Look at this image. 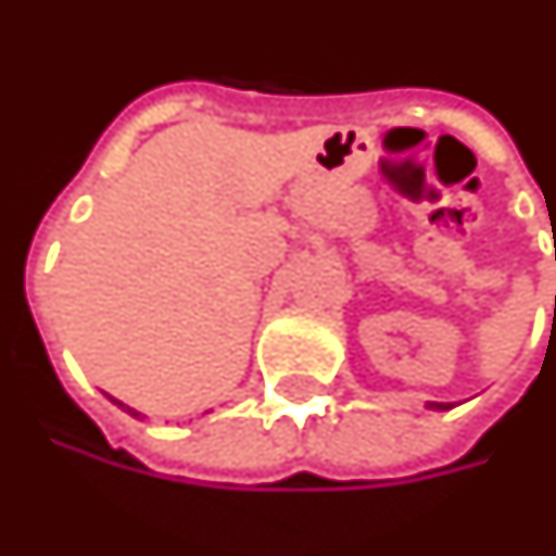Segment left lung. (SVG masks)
Listing matches in <instances>:
<instances>
[{
  "label": "left lung",
  "instance_id": "left-lung-1",
  "mask_svg": "<svg viewBox=\"0 0 556 556\" xmlns=\"http://www.w3.org/2000/svg\"><path fill=\"white\" fill-rule=\"evenodd\" d=\"M427 409H452V403H427Z\"/></svg>",
  "mask_w": 556,
  "mask_h": 556
}]
</instances>
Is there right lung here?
Masks as SVG:
<instances>
[{
    "instance_id": "right-lung-1",
    "label": "right lung",
    "mask_w": 556,
    "mask_h": 556,
    "mask_svg": "<svg viewBox=\"0 0 556 556\" xmlns=\"http://www.w3.org/2000/svg\"><path fill=\"white\" fill-rule=\"evenodd\" d=\"M111 400H114V397H111ZM114 403H116V406H119V409H123V413L135 415V418H143V415L138 413V409H131V406H126V403H119V400H114Z\"/></svg>"
}]
</instances>
